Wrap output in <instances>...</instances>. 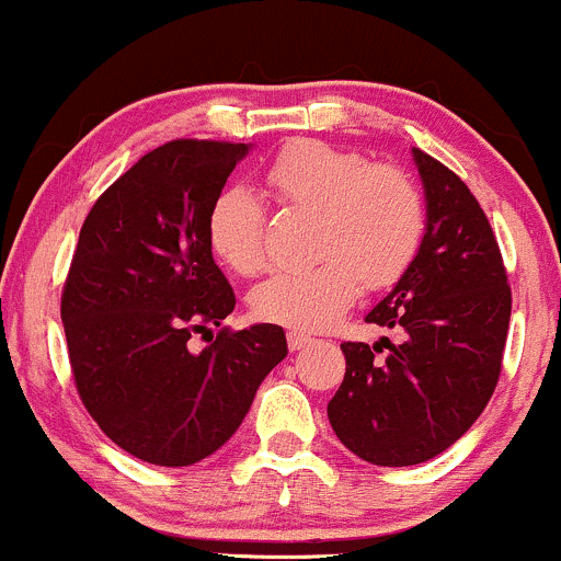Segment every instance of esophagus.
<instances>
[{"mask_svg": "<svg viewBox=\"0 0 561 561\" xmlns=\"http://www.w3.org/2000/svg\"><path fill=\"white\" fill-rule=\"evenodd\" d=\"M308 343H311V337H308V334L295 332V330L287 332V345H289V351H300V347H306Z\"/></svg>", "mask_w": 561, "mask_h": 561, "instance_id": "34e87169", "label": "esophagus"}]
</instances>
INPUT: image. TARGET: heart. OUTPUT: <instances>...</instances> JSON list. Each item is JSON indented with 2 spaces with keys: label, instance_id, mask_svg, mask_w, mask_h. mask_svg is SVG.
<instances>
[{
  "label": "heart",
  "instance_id": "heart-1",
  "mask_svg": "<svg viewBox=\"0 0 561 561\" xmlns=\"http://www.w3.org/2000/svg\"><path fill=\"white\" fill-rule=\"evenodd\" d=\"M266 184L287 208L317 210V266L282 272L253 293L255 317L295 332H317L337 321L362 285H396L420 255L427 214L420 190L390 165L324 141H295L266 169ZM266 214L244 186H227L210 203L205 234L221 266L259 274Z\"/></svg>",
  "mask_w": 561,
  "mask_h": 561
}]
</instances>
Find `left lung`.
<instances>
[{"instance_id": "left-lung-1", "label": "left lung", "mask_w": 561, "mask_h": 561, "mask_svg": "<svg viewBox=\"0 0 561 561\" xmlns=\"http://www.w3.org/2000/svg\"><path fill=\"white\" fill-rule=\"evenodd\" d=\"M427 234L398 285L366 313L396 327L389 347L343 343L345 379L327 405L334 435L358 459L411 467L435 459L491 401L504 358L512 289L499 242L469 186L414 150Z\"/></svg>"}]
</instances>
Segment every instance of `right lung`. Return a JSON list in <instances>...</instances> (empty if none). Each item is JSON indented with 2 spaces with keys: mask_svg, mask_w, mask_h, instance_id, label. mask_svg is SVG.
Instances as JSON below:
<instances>
[{
  "mask_svg": "<svg viewBox=\"0 0 561 561\" xmlns=\"http://www.w3.org/2000/svg\"><path fill=\"white\" fill-rule=\"evenodd\" d=\"M248 150L173 139L141 156L89 210L70 261L60 313L76 390L102 433L150 465L190 467L221 448L287 356L276 324L213 334L237 298L205 221Z\"/></svg>",
  "mask_w": 561,
  "mask_h": 561,
  "instance_id": "right-lung-1",
  "label": "right lung"
}]
</instances>
